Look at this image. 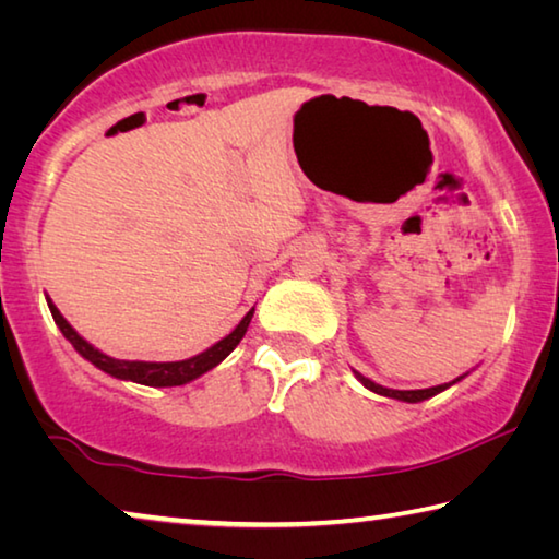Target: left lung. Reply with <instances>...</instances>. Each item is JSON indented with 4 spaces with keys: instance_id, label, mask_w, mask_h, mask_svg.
<instances>
[{
    "instance_id": "obj_1",
    "label": "left lung",
    "mask_w": 559,
    "mask_h": 559,
    "mask_svg": "<svg viewBox=\"0 0 559 559\" xmlns=\"http://www.w3.org/2000/svg\"><path fill=\"white\" fill-rule=\"evenodd\" d=\"M355 377L367 386V390H372V392L382 394V396H392V400H402V402H421V400H429V396L443 392V390H447V386L456 384V382L461 380V377H459V380H453V382H449V384L429 386V390H404V392H402V390H386V386H382V384H374L372 380H367V377H362L359 372H355Z\"/></svg>"
}]
</instances>
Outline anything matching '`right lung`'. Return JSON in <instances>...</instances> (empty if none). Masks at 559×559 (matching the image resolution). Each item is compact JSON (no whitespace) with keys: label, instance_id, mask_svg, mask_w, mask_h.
Returning a JSON list of instances; mask_svg holds the SVG:
<instances>
[{"label":"right lung","instance_id":"add662e5","mask_svg":"<svg viewBox=\"0 0 559 559\" xmlns=\"http://www.w3.org/2000/svg\"><path fill=\"white\" fill-rule=\"evenodd\" d=\"M49 308H51L56 325L61 328L63 337L69 340L75 349H79V355L86 357L88 362L96 365L98 370L108 372L110 377H118V380H130L138 384H147V386H179V384L197 380V377L204 372H210L212 367L219 365L222 359L241 343V337L246 335V328H249L251 318H253V308H251L249 313L243 316L241 323L236 325L224 340H219V343L212 345L210 349H204L202 355L182 359V362H130V359H116V357L103 355L100 349L88 345L86 340H83L69 323H66V318L59 313V308H56L51 300H49Z\"/></svg>","mask_w":559,"mask_h":559}]
</instances>
